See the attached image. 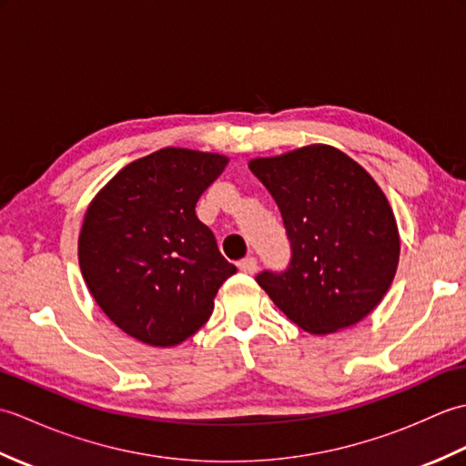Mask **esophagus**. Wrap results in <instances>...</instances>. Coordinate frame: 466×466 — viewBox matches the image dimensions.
Returning <instances> with one entry per match:
<instances>
[{
    "label": "esophagus",
    "instance_id": "34e87169",
    "mask_svg": "<svg viewBox=\"0 0 466 466\" xmlns=\"http://www.w3.org/2000/svg\"><path fill=\"white\" fill-rule=\"evenodd\" d=\"M238 268H240L244 274H254L256 270H258V260H256L254 256H246L244 260L238 262Z\"/></svg>",
    "mask_w": 466,
    "mask_h": 466
}]
</instances>
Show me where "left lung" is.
<instances>
[{
    "instance_id": "obj_1",
    "label": "left lung",
    "mask_w": 466,
    "mask_h": 466,
    "mask_svg": "<svg viewBox=\"0 0 466 466\" xmlns=\"http://www.w3.org/2000/svg\"><path fill=\"white\" fill-rule=\"evenodd\" d=\"M282 214L284 270L256 276L272 302L310 334L360 322L390 289L400 240L390 204L370 174L330 146L250 162Z\"/></svg>"
}]
</instances>
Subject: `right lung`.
Here are the masks:
<instances>
[{
	"instance_id": "right-lung-1",
	"label": "right lung",
	"mask_w": 466,
	"mask_h": 466,
	"mask_svg": "<svg viewBox=\"0 0 466 466\" xmlns=\"http://www.w3.org/2000/svg\"><path fill=\"white\" fill-rule=\"evenodd\" d=\"M228 160L164 147L126 166L84 218L80 268L117 329L150 346H176L210 319L214 296L236 272L196 202Z\"/></svg>"
}]
</instances>
